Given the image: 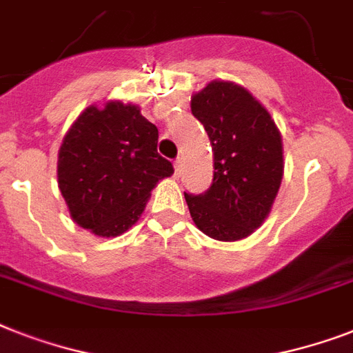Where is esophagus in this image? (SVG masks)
<instances>
[{
  "mask_svg": "<svg viewBox=\"0 0 353 353\" xmlns=\"http://www.w3.org/2000/svg\"><path fill=\"white\" fill-rule=\"evenodd\" d=\"M174 168H176V176H179L183 170V159L181 157H177L176 161H174Z\"/></svg>",
  "mask_w": 353,
  "mask_h": 353,
  "instance_id": "obj_1",
  "label": "esophagus"
}]
</instances>
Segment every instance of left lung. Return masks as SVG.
Returning a JSON list of instances; mask_svg holds the SVG:
<instances>
[{"label":"left lung","instance_id":"8db88e82","mask_svg":"<svg viewBox=\"0 0 353 353\" xmlns=\"http://www.w3.org/2000/svg\"><path fill=\"white\" fill-rule=\"evenodd\" d=\"M214 154L205 194H185L192 221L216 241L252 236L272 210L283 181V137L270 112L245 87L214 79L190 99Z\"/></svg>","mask_w":353,"mask_h":353}]
</instances>
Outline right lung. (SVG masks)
Returning a JSON list of instances; mask_svg holds the SVG:
<instances>
[{"mask_svg": "<svg viewBox=\"0 0 353 353\" xmlns=\"http://www.w3.org/2000/svg\"><path fill=\"white\" fill-rule=\"evenodd\" d=\"M157 136L132 103L110 99L77 116L57 152V186L77 226L117 237L136 225L150 192L174 174Z\"/></svg>", "mask_w": 353, "mask_h": 353, "instance_id": "right-lung-1", "label": "right lung"}]
</instances>
